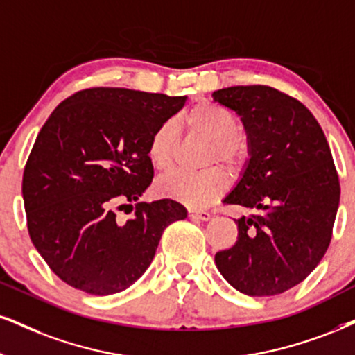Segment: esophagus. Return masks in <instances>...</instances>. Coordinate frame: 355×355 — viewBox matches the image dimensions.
<instances>
[{"label": "esophagus", "instance_id": "obj_1", "mask_svg": "<svg viewBox=\"0 0 355 355\" xmlns=\"http://www.w3.org/2000/svg\"><path fill=\"white\" fill-rule=\"evenodd\" d=\"M189 217L198 218V220H209L212 217V214L207 211H194V209H189Z\"/></svg>", "mask_w": 355, "mask_h": 355}]
</instances>
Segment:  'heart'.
<instances>
[{"label": "heart", "mask_w": 355, "mask_h": 355, "mask_svg": "<svg viewBox=\"0 0 355 355\" xmlns=\"http://www.w3.org/2000/svg\"><path fill=\"white\" fill-rule=\"evenodd\" d=\"M184 121L194 137L209 143L205 164L222 163L232 173H240L250 157V148L240 137V121L234 112L212 102H199L186 113ZM176 126L164 121L153 131L148 143V157L157 171H171L178 159ZM157 192L176 199L191 209H202L217 202L229 187V176L222 168L200 173H173L157 181Z\"/></svg>", "instance_id": "1"}]
</instances>
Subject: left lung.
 <instances>
[{
    "instance_id": "obj_1",
    "label": "left lung",
    "mask_w": 355,
    "mask_h": 355,
    "mask_svg": "<svg viewBox=\"0 0 355 355\" xmlns=\"http://www.w3.org/2000/svg\"><path fill=\"white\" fill-rule=\"evenodd\" d=\"M240 115L250 159L224 204L255 209L235 220L234 247L216 265L248 296L282 295L319 265L331 243L340 186L329 144L300 100L268 85L214 92Z\"/></svg>"
}]
</instances>
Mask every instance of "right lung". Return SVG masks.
Returning a JSON list of instances; mask_svg holds the SVG:
<instances>
[{"label":"right lung","instance_id":"1","mask_svg":"<svg viewBox=\"0 0 355 355\" xmlns=\"http://www.w3.org/2000/svg\"><path fill=\"white\" fill-rule=\"evenodd\" d=\"M187 97L94 87L65 98L39 131L23 174L29 237L77 290L107 296L131 286L164 229L187 217L173 199L137 202L153 181L148 143ZM130 207L123 221L117 211Z\"/></svg>","mask_w":355,"mask_h":355}]
</instances>
